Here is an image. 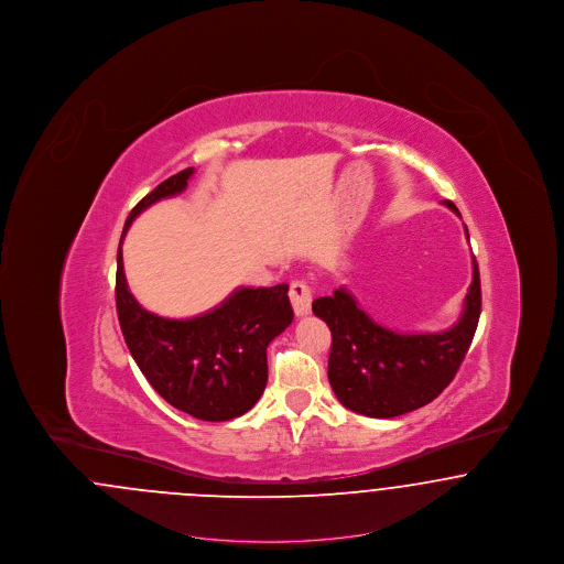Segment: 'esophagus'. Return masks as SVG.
<instances>
[{"label": "esophagus", "mask_w": 564, "mask_h": 564, "mask_svg": "<svg viewBox=\"0 0 564 564\" xmlns=\"http://www.w3.org/2000/svg\"><path fill=\"white\" fill-rule=\"evenodd\" d=\"M290 300L294 306L295 315L304 317L311 313V304H313V292L308 288L306 281H294L290 285Z\"/></svg>", "instance_id": "obj_1"}]
</instances>
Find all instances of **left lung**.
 Segmentation results:
<instances>
[{"label":"left lung","mask_w":564,"mask_h":564,"mask_svg":"<svg viewBox=\"0 0 564 564\" xmlns=\"http://www.w3.org/2000/svg\"><path fill=\"white\" fill-rule=\"evenodd\" d=\"M458 217L455 203H444ZM469 239V232L465 228ZM482 308L480 270L465 295L460 319L437 334H398L372 322L349 290L313 302L332 332L327 378L345 408L372 419H393L433 402L455 378L474 340Z\"/></svg>","instance_id":"left-lung-1"}]
</instances>
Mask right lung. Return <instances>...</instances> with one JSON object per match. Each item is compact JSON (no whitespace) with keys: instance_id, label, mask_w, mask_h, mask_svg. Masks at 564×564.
I'll list each match as a JSON object with an SVG mask.
<instances>
[{"instance_id":"obj_1","label":"right lung","mask_w":564,"mask_h":564,"mask_svg":"<svg viewBox=\"0 0 564 564\" xmlns=\"http://www.w3.org/2000/svg\"><path fill=\"white\" fill-rule=\"evenodd\" d=\"M194 169H184L143 196L127 217L122 239L134 217L188 186ZM288 283L239 288L214 311L192 319H166L145 311L129 292L122 241L116 269V311L134 364L162 400L194 419L221 423L251 410L262 398L270 343L292 323Z\"/></svg>"}]
</instances>
